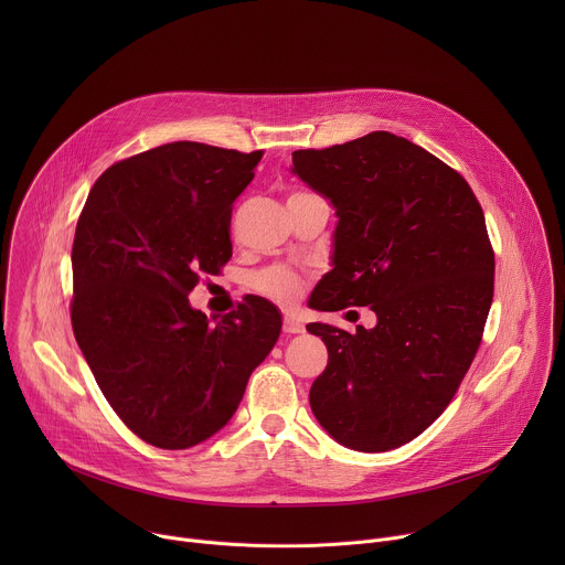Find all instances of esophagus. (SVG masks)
Wrapping results in <instances>:
<instances>
[{
	"label": "esophagus",
	"mask_w": 565,
	"mask_h": 565,
	"mask_svg": "<svg viewBox=\"0 0 565 565\" xmlns=\"http://www.w3.org/2000/svg\"><path fill=\"white\" fill-rule=\"evenodd\" d=\"M303 321L297 317V315H286L284 317V333H288V335H295V333H303Z\"/></svg>",
	"instance_id": "obj_1"
}]
</instances>
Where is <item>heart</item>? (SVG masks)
Instances as JSON below:
<instances>
[{"instance_id":"heart-1","label":"heart","mask_w":565,"mask_h":565,"mask_svg":"<svg viewBox=\"0 0 565 565\" xmlns=\"http://www.w3.org/2000/svg\"><path fill=\"white\" fill-rule=\"evenodd\" d=\"M299 194H308V192H295L292 196ZM255 286L259 292H264L266 297L275 299V301H292L295 297H299L306 288V277L292 268L286 266H273L264 273L257 275Z\"/></svg>"}]
</instances>
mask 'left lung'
Returning <instances> with one entry per match:
<instances>
[{
  "mask_svg": "<svg viewBox=\"0 0 565 565\" xmlns=\"http://www.w3.org/2000/svg\"><path fill=\"white\" fill-rule=\"evenodd\" d=\"M292 174L338 214L317 310L371 306L373 329L308 324L329 349L310 386L317 423L355 451L420 436L451 402L494 297V250L467 181L388 131L292 151Z\"/></svg>",
  "mask_w": 565,
  "mask_h": 565,
  "instance_id": "8db88e82",
  "label": "left lung"
}]
</instances>
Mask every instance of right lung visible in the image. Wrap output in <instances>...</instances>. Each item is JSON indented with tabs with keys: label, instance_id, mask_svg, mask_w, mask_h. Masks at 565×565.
<instances>
[{
	"label": "right lung",
	"instance_id": "right-lung-1",
	"mask_svg": "<svg viewBox=\"0 0 565 565\" xmlns=\"http://www.w3.org/2000/svg\"><path fill=\"white\" fill-rule=\"evenodd\" d=\"M264 151L168 142L111 166L77 218L71 324L120 420L160 449L194 447L234 416L281 315L253 297L210 324L188 295L232 257V203Z\"/></svg>",
	"mask_w": 565,
	"mask_h": 565
}]
</instances>
